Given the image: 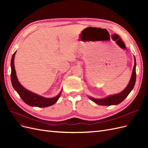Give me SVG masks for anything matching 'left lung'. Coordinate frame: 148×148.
Listing matches in <instances>:
<instances>
[{
    "label": "left lung",
    "instance_id": "left-lung-1",
    "mask_svg": "<svg viewBox=\"0 0 148 148\" xmlns=\"http://www.w3.org/2000/svg\"><path fill=\"white\" fill-rule=\"evenodd\" d=\"M136 78V59L135 57V65H134L133 66L131 79L130 80V82L127 85V86L122 92L117 94V95L109 96L106 98H104V99H95V98H93L91 97H89V98L93 102L96 103L97 104H99L101 106L117 105L122 102L125 98L128 96L130 92L132 91V90L134 88V86H135V84Z\"/></svg>",
    "mask_w": 148,
    "mask_h": 148
}]
</instances>
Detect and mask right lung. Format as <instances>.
Segmentation results:
<instances>
[{
	"label": "right lung",
	"mask_w": 148,
	"mask_h": 148,
	"mask_svg": "<svg viewBox=\"0 0 148 148\" xmlns=\"http://www.w3.org/2000/svg\"><path fill=\"white\" fill-rule=\"evenodd\" d=\"M16 52L13 53L11 60V82L12 86L15 90L20 95L21 99L23 100L26 104L30 106L38 107H47L51 106L59 99L62 91L57 96L52 98H46L39 95H36L34 92H31L21 86L18 80L16 75V71L14 65V58Z\"/></svg>",
	"instance_id": "add662e5"
}]
</instances>
